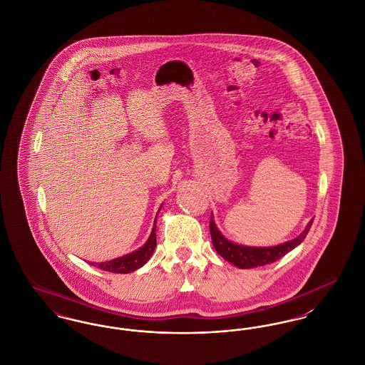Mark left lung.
<instances>
[{"label": "left lung", "instance_id": "obj_1", "mask_svg": "<svg viewBox=\"0 0 365 365\" xmlns=\"http://www.w3.org/2000/svg\"><path fill=\"white\" fill-rule=\"evenodd\" d=\"M313 219L307 225L305 230L292 241L280 243L277 246H247L240 243L231 242L220 232V230L216 226L213 216H210L209 230L212 237V245L216 249V252L225 259V260L234 264L235 267L241 269H249L255 267H261L265 264H271L274 261L282 259L284 255L292 252L299 243L302 242L309 232L312 226Z\"/></svg>", "mask_w": 365, "mask_h": 365}]
</instances>
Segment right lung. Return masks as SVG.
Segmentation results:
<instances>
[{"instance_id":"1","label":"right lung","mask_w":365,"mask_h":365,"mask_svg":"<svg viewBox=\"0 0 365 365\" xmlns=\"http://www.w3.org/2000/svg\"><path fill=\"white\" fill-rule=\"evenodd\" d=\"M161 208H163V205L160 207V209ZM156 220L153 223V228H152V232H150L148 241L137 250H134L125 256H122V257L113 259V260L104 261V262H90V264L103 271L115 272V274H128V272L137 271L138 268L143 267L149 261L156 249Z\"/></svg>"}]
</instances>
